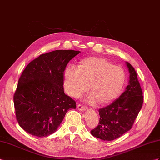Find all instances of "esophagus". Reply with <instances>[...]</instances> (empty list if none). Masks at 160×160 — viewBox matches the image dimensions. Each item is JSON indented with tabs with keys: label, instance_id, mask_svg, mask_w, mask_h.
<instances>
[{
	"label": "esophagus",
	"instance_id": "1",
	"mask_svg": "<svg viewBox=\"0 0 160 160\" xmlns=\"http://www.w3.org/2000/svg\"><path fill=\"white\" fill-rule=\"evenodd\" d=\"M77 108L79 110H80V111H85V110L87 109V108L86 107V106H83L82 105H80V104H78L77 105Z\"/></svg>",
	"mask_w": 160,
	"mask_h": 160
}]
</instances>
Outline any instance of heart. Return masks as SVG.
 Segmentation results:
<instances>
[{"label": "heart", "instance_id": "b5f03b06", "mask_svg": "<svg viewBox=\"0 0 160 160\" xmlns=\"http://www.w3.org/2000/svg\"><path fill=\"white\" fill-rule=\"evenodd\" d=\"M126 74L120 65L99 57H88L82 59L78 69L68 67L63 73L65 91L77 98L89 88L92 94L87 101L102 104L116 99L124 88Z\"/></svg>", "mask_w": 160, "mask_h": 160}]
</instances>
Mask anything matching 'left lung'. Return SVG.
<instances>
[{
  "mask_svg": "<svg viewBox=\"0 0 160 160\" xmlns=\"http://www.w3.org/2000/svg\"><path fill=\"white\" fill-rule=\"evenodd\" d=\"M126 63L130 73L128 85L112 104L99 109V125L91 131L101 140L113 141L128 132L142 108L143 96L137 72L128 62Z\"/></svg>",
  "mask_w": 160,
  "mask_h": 160,
  "instance_id": "1",
  "label": "left lung"
}]
</instances>
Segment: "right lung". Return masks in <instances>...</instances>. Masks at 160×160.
Segmentation results:
<instances>
[{
	"label": "right lung",
	"mask_w": 160,
	"mask_h": 160,
	"mask_svg": "<svg viewBox=\"0 0 160 160\" xmlns=\"http://www.w3.org/2000/svg\"><path fill=\"white\" fill-rule=\"evenodd\" d=\"M80 52L56 50L40 55L20 76L13 96L19 126L38 137L54 133L76 101L65 95L63 73L68 62Z\"/></svg>",
	"instance_id": "1"
}]
</instances>
